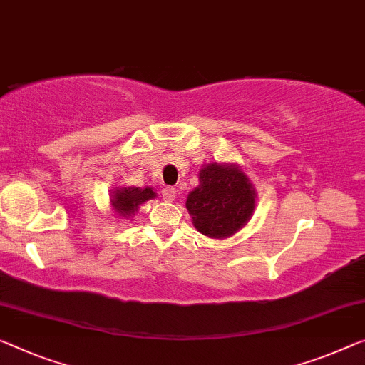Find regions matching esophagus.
Instances as JSON below:
<instances>
[{
	"label": "esophagus",
	"instance_id": "1",
	"mask_svg": "<svg viewBox=\"0 0 365 365\" xmlns=\"http://www.w3.org/2000/svg\"><path fill=\"white\" fill-rule=\"evenodd\" d=\"M175 188H170V187H165L164 190H162V197H164L165 201H173L175 200Z\"/></svg>",
	"mask_w": 365,
	"mask_h": 365
}]
</instances>
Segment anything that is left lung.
<instances>
[{
	"label": "left lung",
	"instance_id": "obj_1",
	"mask_svg": "<svg viewBox=\"0 0 365 365\" xmlns=\"http://www.w3.org/2000/svg\"><path fill=\"white\" fill-rule=\"evenodd\" d=\"M255 188L235 164L203 165L200 185L187 197V210L201 235L225 239L236 235L251 220L255 208Z\"/></svg>",
	"mask_w": 365,
	"mask_h": 365
}]
</instances>
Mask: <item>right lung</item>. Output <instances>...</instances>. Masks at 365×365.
I'll return each instance as SVG.
<instances>
[{
	"label": "right lung",
	"mask_w": 365,
	"mask_h": 365,
	"mask_svg": "<svg viewBox=\"0 0 365 365\" xmlns=\"http://www.w3.org/2000/svg\"><path fill=\"white\" fill-rule=\"evenodd\" d=\"M155 197L157 195L150 187H116V190L111 193V206L119 216L128 220L139 210L140 205Z\"/></svg>",
	"instance_id": "add662e5"
}]
</instances>
